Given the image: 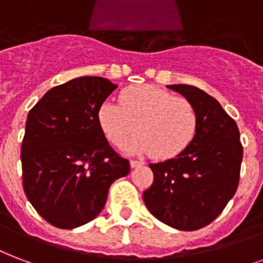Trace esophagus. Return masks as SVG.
<instances>
[{
	"instance_id": "obj_1",
	"label": "esophagus",
	"mask_w": 263,
	"mask_h": 263,
	"mask_svg": "<svg viewBox=\"0 0 263 263\" xmlns=\"http://www.w3.org/2000/svg\"><path fill=\"white\" fill-rule=\"evenodd\" d=\"M141 165H144V163L141 161H130V166H132V167L141 166Z\"/></svg>"
}]
</instances>
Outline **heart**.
Masks as SVG:
<instances>
[{"label": "heart", "instance_id": "obj_1", "mask_svg": "<svg viewBox=\"0 0 263 263\" xmlns=\"http://www.w3.org/2000/svg\"><path fill=\"white\" fill-rule=\"evenodd\" d=\"M119 104L105 101L98 109V122L115 147L130 144L134 154H153L167 159L180 154L194 139L198 116L194 105L157 86H130L122 90Z\"/></svg>", "mask_w": 263, "mask_h": 263}]
</instances>
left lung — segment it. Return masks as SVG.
<instances>
[{
  "label": "left lung",
  "mask_w": 263,
  "mask_h": 263,
  "mask_svg": "<svg viewBox=\"0 0 263 263\" xmlns=\"http://www.w3.org/2000/svg\"><path fill=\"white\" fill-rule=\"evenodd\" d=\"M167 87L194 105L197 132L176 157L149 163L154 183L143 199L158 220L193 232L214 222L236 193L242 145L237 123L214 97L189 84Z\"/></svg>",
  "instance_id": "obj_1"
}]
</instances>
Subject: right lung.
Wrapping results in <instances>:
<instances>
[{
    "instance_id": "obj_1",
    "label": "right lung",
    "mask_w": 263,
    "mask_h": 263,
    "mask_svg": "<svg viewBox=\"0 0 263 263\" xmlns=\"http://www.w3.org/2000/svg\"><path fill=\"white\" fill-rule=\"evenodd\" d=\"M108 79L83 76L51 88L29 112L22 141L27 199L41 218L74 229L98 216L110 184L130 163L106 141L98 109L116 88Z\"/></svg>"
}]
</instances>
